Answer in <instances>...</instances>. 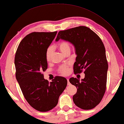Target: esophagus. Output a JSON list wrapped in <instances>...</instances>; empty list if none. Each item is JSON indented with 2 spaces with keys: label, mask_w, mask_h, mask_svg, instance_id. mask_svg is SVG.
Masks as SVG:
<instances>
[{
  "label": "esophagus",
  "mask_w": 124,
  "mask_h": 124,
  "mask_svg": "<svg viewBox=\"0 0 124 124\" xmlns=\"http://www.w3.org/2000/svg\"><path fill=\"white\" fill-rule=\"evenodd\" d=\"M67 82H68V85H70L71 84H70V82H69V79H67Z\"/></svg>",
  "instance_id": "34e87169"
}]
</instances>
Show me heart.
Instances as JSON below:
<instances>
[{
    "mask_svg": "<svg viewBox=\"0 0 124 124\" xmlns=\"http://www.w3.org/2000/svg\"><path fill=\"white\" fill-rule=\"evenodd\" d=\"M57 47H58L60 51L62 54H65L68 53V52H70V45L67 41H63L59 43L58 45H57ZM52 54H53V49L51 47H49L47 49L46 52V55H45L46 60L48 62L49 61L50 59H51ZM60 71L62 74L66 75L68 73L69 69H68V68L66 66H63L60 68Z\"/></svg>",
    "mask_w": 124,
    "mask_h": 124,
    "instance_id": "heart-1",
    "label": "heart"
}]
</instances>
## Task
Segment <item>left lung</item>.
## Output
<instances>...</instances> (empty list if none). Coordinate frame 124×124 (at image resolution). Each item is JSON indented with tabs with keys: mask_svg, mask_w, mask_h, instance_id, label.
Returning <instances> with one entry per match:
<instances>
[{
	"mask_svg": "<svg viewBox=\"0 0 124 124\" xmlns=\"http://www.w3.org/2000/svg\"><path fill=\"white\" fill-rule=\"evenodd\" d=\"M60 39L74 45L77 56L74 64L75 74L85 70V78L81 81L74 78L69 79L77 88L73 101L81 109L93 108L100 103L106 91L108 63L103 43L93 31L85 26L60 31L55 41Z\"/></svg>",
	"mask_w": 124,
	"mask_h": 124,
	"instance_id": "left-lung-1",
	"label": "left lung"
}]
</instances>
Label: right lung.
Returning <instances> with one entry per match:
<instances>
[{"label":"right lung","mask_w":124,"mask_h":124,"mask_svg":"<svg viewBox=\"0 0 124 124\" xmlns=\"http://www.w3.org/2000/svg\"><path fill=\"white\" fill-rule=\"evenodd\" d=\"M57 32L27 35L20 42L15 55L17 81L30 105L40 112L57 106L67 84V79L62 76H56L49 83L42 74L48 68L46 52Z\"/></svg>","instance_id":"right-lung-1"}]
</instances>
